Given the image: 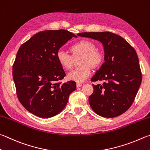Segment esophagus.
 <instances>
[{
  "label": "esophagus",
  "mask_w": 150,
  "mask_h": 150,
  "mask_svg": "<svg viewBox=\"0 0 150 150\" xmlns=\"http://www.w3.org/2000/svg\"><path fill=\"white\" fill-rule=\"evenodd\" d=\"M82 85H83V84H81V83H77V88H79V87H81Z\"/></svg>",
  "instance_id": "obj_1"
}]
</instances>
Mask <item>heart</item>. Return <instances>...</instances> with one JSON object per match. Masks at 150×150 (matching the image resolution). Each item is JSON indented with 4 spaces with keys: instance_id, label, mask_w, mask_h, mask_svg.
Listing matches in <instances>:
<instances>
[{
    "instance_id": "b5f03b06",
    "label": "heart",
    "mask_w": 150,
    "mask_h": 150,
    "mask_svg": "<svg viewBox=\"0 0 150 150\" xmlns=\"http://www.w3.org/2000/svg\"><path fill=\"white\" fill-rule=\"evenodd\" d=\"M71 56L63 50L56 53V59L64 69L69 70L73 66V58L81 56L79 64L82 66L68 73L67 79L76 83H83L91 73V67H98L103 63L104 56L101 52L96 50V45L91 40H80L69 47Z\"/></svg>"
}]
</instances>
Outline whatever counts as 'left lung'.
Here are the masks:
<instances>
[{"label": "left lung", "mask_w": 150, "mask_h": 150, "mask_svg": "<svg viewBox=\"0 0 150 150\" xmlns=\"http://www.w3.org/2000/svg\"><path fill=\"white\" fill-rule=\"evenodd\" d=\"M79 36L101 42L104 61L92 81H105L102 85L92 84L90 105L103 117L121 115L132 104L142 82L139 60L135 50L126 40L111 32H84Z\"/></svg>", "instance_id": "left-lung-1"}]
</instances>
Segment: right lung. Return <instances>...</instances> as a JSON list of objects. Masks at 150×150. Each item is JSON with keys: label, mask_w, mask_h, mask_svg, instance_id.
Wrapping results in <instances>:
<instances>
[{"label": "right lung", "mask_w": 150, "mask_h": 150, "mask_svg": "<svg viewBox=\"0 0 150 150\" xmlns=\"http://www.w3.org/2000/svg\"><path fill=\"white\" fill-rule=\"evenodd\" d=\"M73 37L64 29L39 32L21 45L13 65V79L19 101L27 110L42 118L60 113L76 83L62 84L66 73L56 53Z\"/></svg>", "instance_id": "1"}]
</instances>
